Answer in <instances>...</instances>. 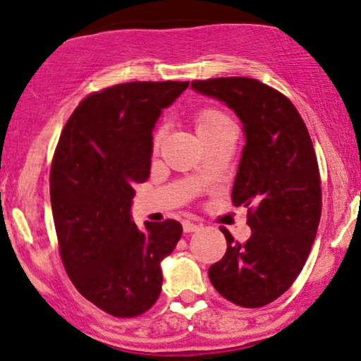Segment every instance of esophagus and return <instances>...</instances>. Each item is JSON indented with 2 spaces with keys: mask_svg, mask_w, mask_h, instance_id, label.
<instances>
[{
  "mask_svg": "<svg viewBox=\"0 0 361 361\" xmlns=\"http://www.w3.org/2000/svg\"><path fill=\"white\" fill-rule=\"evenodd\" d=\"M201 225L200 224H194V221H188L185 220L184 224H182V230H184L185 233H191V232H196V230H200Z\"/></svg>",
  "mask_w": 361,
  "mask_h": 361,
  "instance_id": "obj_1",
  "label": "esophagus"
}]
</instances>
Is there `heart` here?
Returning <instances> with one entry per match:
<instances>
[{
    "label": "heart",
    "instance_id": "b5f03b06",
    "mask_svg": "<svg viewBox=\"0 0 361 361\" xmlns=\"http://www.w3.org/2000/svg\"><path fill=\"white\" fill-rule=\"evenodd\" d=\"M225 123H230L228 117H226L221 111H218V109H213V107L201 109V111L196 114V117H194V124H196V131L200 136L213 131V129L220 128L221 124ZM160 141H161V133H157L155 140H153V148L155 149L159 148Z\"/></svg>",
    "mask_w": 361,
    "mask_h": 361
}]
</instances>
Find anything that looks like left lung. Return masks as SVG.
Listing matches in <instances>:
<instances>
[{"label": "left lung", "mask_w": 361, "mask_h": 361, "mask_svg": "<svg viewBox=\"0 0 361 361\" xmlns=\"http://www.w3.org/2000/svg\"><path fill=\"white\" fill-rule=\"evenodd\" d=\"M191 87L233 109L245 133L232 202L244 204L250 237L221 226L226 252L208 269L235 305L257 309L281 297L305 266L322 212L321 173L309 129L288 97L245 76L194 80Z\"/></svg>", "instance_id": "1"}]
</instances>
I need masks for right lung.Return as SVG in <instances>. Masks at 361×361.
<instances>
[{"instance_id":"add662e5","label":"right lung","mask_w":361,"mask_h":361,"mask_svg":"<svg viewBox=\"0 0 361 361\" xmlns=\"http://www.w3.org/2000/svg\"><path fill=\"white\" fill-rule=\"evenodd\" d=\"M189 82L119 83L87 95L61 133L51 167L59 254L76 290L114 317H137L161 291L176 220H131L133 185L149 177L153 128Z\"/></svg>"}]
</instances>
